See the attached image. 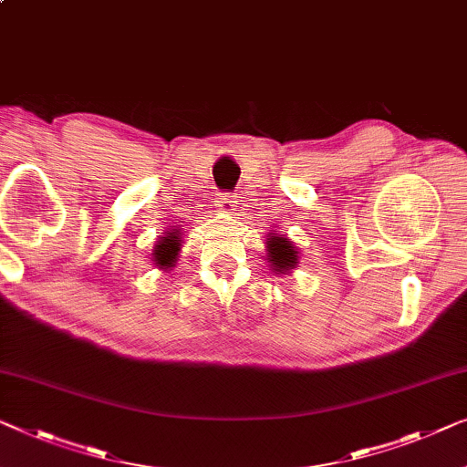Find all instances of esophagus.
<instances>
[{"mask_svg": "<svg viewBox=\"0 0 467 467\" xmlns=\"http://www.w3.org/2000/svg\"><path fill=\"white\" fill-rule=\"evenodd\" d=\"M235 195H232V193H219V198H217V208L219 211H223V213H232L234 211V206H235Z\"/></svg>", "mask_w": 467, "mask_h": 467, "instance_id": "obj_1", "label": "esophagus"}]
</instances>
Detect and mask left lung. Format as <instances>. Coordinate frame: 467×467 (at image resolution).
Returning a JSON list of instances; mask_svg holds the SVG:
<instances>
[{"mask_svg":"<svg viewBox=\"0 0 467 467\" xmlns=\"http://www.w3.org/2000/svg\"><path fill=\"white\" fill-rule=\"evenodd\" d=\"M267 250H269L267 256L269 261H272L275 272L284 274L296 265V250L293 244H290L288 238L272 235V238H267Z\"/></svg>","mask_w":467,"mask_h":467,"instance_id":"left-lung-1","label":"left lung"}]
</instances>
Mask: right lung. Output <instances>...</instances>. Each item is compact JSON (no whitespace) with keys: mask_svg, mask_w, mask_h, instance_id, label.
Masks as SVG:
<instances>
[{"mask_svg":"<svg viewBox=\"0 0 467 467\" xmlns=\"http://www.w3.org/2000/svg\"><path fill=\"white\" fill-rule=\"evenodd\" d=\"M181 250V235L177 229L171 232L164 238L160 240V244L153 250V261L158 267H172L174 261H177V254Z\"/></svg>","mask_w":467,"mask_h":467,"instance_id":"right-lung-1","label":"right lung"}]
</instances>
